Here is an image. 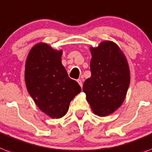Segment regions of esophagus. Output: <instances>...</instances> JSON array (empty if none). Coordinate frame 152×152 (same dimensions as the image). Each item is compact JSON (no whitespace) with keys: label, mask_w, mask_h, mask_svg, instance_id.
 <instances>
[{"label":"esophagus","mask_w":152,"mask_h":152,"mask_svg":"<svg viewBox=\"0 0 152 152\" xmlns=\"http://www.w3.org/2000/svg\"><path fill=\"white\" fill-rule=\"evenodd\" d=\"M77 83L80 85V86H81V87H82V81H81V79H77Z\"/></svg>","instance_id":"obj_1"}]
</instances>
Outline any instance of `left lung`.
<instances>
[{"mask_svg": "<svg viewBox=\"0 0 152 152\" xmlns=\"http://www.w3.org/2000/svg\"><path fill=\"white\" fill-rule=\"evenodd\" d=\"M91 75L83 85V91L91 110L99 116L115 112L124 102L130 85V68L118 45L103 41L90 47Z\"/></svg>", "mask_w": 152, "mask_h": 152, "instance_id": "8db88e82", "label": "left lung"}]
</instances>
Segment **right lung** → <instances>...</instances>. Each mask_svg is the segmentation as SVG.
<instances>
[{
  "mask_svg": "<svg viewBox=\"0 0 152 152\" xmlns=\"http://www.w3.org/2000/svg\"><path fill=\"white\" fill-rule=\"evenodd\" d=\"M62 50L45 42L31 49L26 62L25 81L28 93L41 111L51 118H61L81 88L68 77L61 63Z\"/></svg>",
  "mask_w": 152,
  "mask_h": 152,
  "instance_id": "add662e5",
  "label": "right lung"
}]
</instances>
